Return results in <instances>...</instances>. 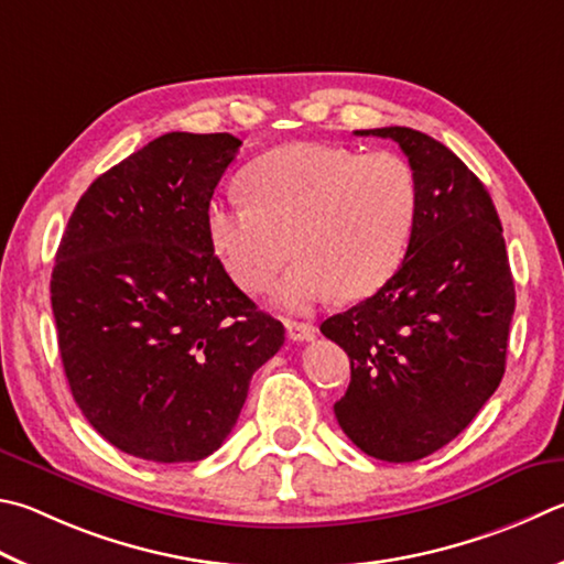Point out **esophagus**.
<instances>
[{"label":"esophagus","instance_id":"obj_1","mask_svg":"<svg viewBox=\"0 0 564 564\" xmlns=\"http://www.w3.org/2000/svg\"><path fill=\"white\" fill-rule=\"evenodd\" d=\"M285 333L293 343H303V340H313L317 327L313 323H301V321H285Z\"/></svg>","mask_w":564,"mask_h":564}]
</instances>
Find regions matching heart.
Listing matches in <instances>:
<instances>
[{
    "instance_id": "b5f03b06",
    "label": "heart",
    "mask_w": 564,
    "mask_h": 564,
    "mask_svg": "<svg viewBox=\"0 0 564 564\" xmlns=\"http://www.w3.org/2000/svg\"><path fill=\"white\" fill-rule=\"evenodd\" d=\"M247 189L212 199L209 241L231 279L259 293L293 239L301 259L275 285L289 311L375 293L402 263L419 214L414 165L384 150L293 142L253 162Z\"/></svg>"
}]
</instances>
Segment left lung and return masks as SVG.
<instances>
[{
    "label": "left lung",
    "instance_id": "8db88e82",
    "mask_svg": "<svg viewBox=\"0 0 564 564\" xmlns=\"http://www.w3.org/2000/svg\"><path fill=\"white\" fill-rule=\"evenodd\" d=\"M355 135L402 148L419 214L392 279L321 333L350 357L337 424L367 456L406 464L464 432L503 380L516 285L494 199L452 150L399 126Z\"/></svg>",
    "mask_w": 564,
    "mask_h": 564
}]
</instances>
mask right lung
Masks as SVG:
<instances>
[{
	"label": "right lung",
	"mask_w": 564,
	"mask_h": 564,
	"mask_svg": "<svg viewBox=\"0 0 564 564\" xmlns=\"http://www.w3.org/2000/svg\"><path fill=\"white\" fill-rule=\"evenodd\" d=\"M239 148L229 132L148 142L90 184L58 243L51 308L70 394L130 456L217 452L285 340L209 241L212 194Z\"/></svg>",
	"instance_id": "add662e5"
}]
</instances>
